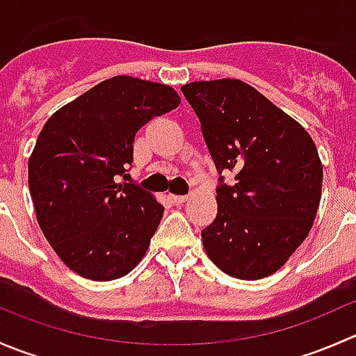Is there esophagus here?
I'll use <instances>...</instances> for the list:
<instances>
[{
	"label": "esophagus",
	"mask_w": 356,
	"mask_h": 356,
	"mask_svg": "<svg viewBox=\"0 0 356 356\" xmlns=\"http://www.w3.org/2000/svg\"><path fill=\"white\" fill-rule=\"evenodd\" d=\"M168 198L174 204H182L189 200V196H179V195H168Z\"/></svg>",
	"instance_id": "obj_1"
}]
</instances>
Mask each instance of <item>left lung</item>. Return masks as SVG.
<instances>
[{"instance_id":"8db88e82","label":"left lung","mask_w":356,"mask_h":356,"mask_svg":"<svg viewBox=\"0 0 356 356\" xmlns=\"http://www.w3.org/2000/svg\"><path fill=\"white\" fill-rule=\"evenodd\" d=\"M217 167V217L201 231L210 260L254 281L282 267L310 232L322 163L310 134L238 79L182 86ZM236 172L227 186L221 172Z\"/></svg>"}]
</instances>
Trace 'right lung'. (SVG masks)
I'll list each match as a JSON object with an SVG mask.
<instances>
[{"label": "right lung", "instance_id": "1", "mask_svg": "<svg viewBox=\"0 0 356 356\" xmlns=\"http://www.w3.org/2000/svg\"><path fill=\"white\" fill-rule=\"evenodd\" d=\"M179 103L170 86L117 75L42 127L29 158V189L42 234L82 277L118 279L145 257L163 207L115 177L132 163L136 132Z\"/></svg>", "mask_w": 356, "mask_h": 356}]
</instances>
